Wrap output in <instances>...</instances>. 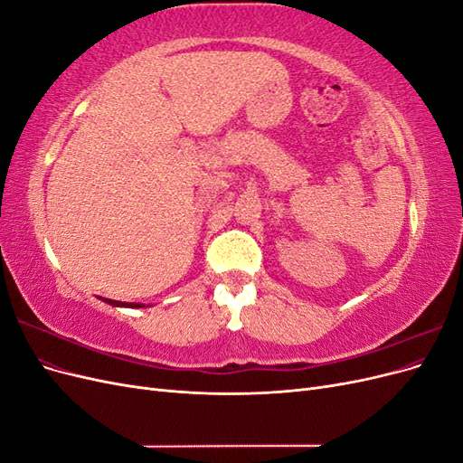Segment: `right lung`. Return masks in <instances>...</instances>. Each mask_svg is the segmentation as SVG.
Listing matches in <instances>:
<instances>
[{
    "instance_id": "1",
    "label": "right lung",
    "mask_w": 463,
    "mask_h": 463,
    "mask_svg": "<svg viewBox=\"0 0 463 463\" xmlns=\"http://www.w3.org/2000/svg\"><path fill=\"white\" fill-rule=\"evenodd\" d=\"M104 301L109 303V305H118V307H119V305H121V307H143V305H135V303H129V305H128V303H119V301H111V299H104Z\"/></svg>"
}]
</instances>
